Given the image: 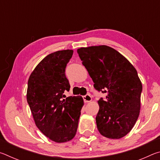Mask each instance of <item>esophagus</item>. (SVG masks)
Segmentation results:
<instances>
[{
  "label": "esophagus",
  "instance_id": "1",
  "mask_svg": "<svg viewBox=\"0 0 160 160\" xmlns=\"http://www.w3.org/2000/svg\"><path fill=\"white\" fill-rule=\"evenodd\" d=\"M83 99H84V102L85 103L90 102L92 101V97L90 95V94H86V95L83 96Z\"/></svg>",
  "mask_w": 160,
  "mask_h": 160
}]
</instances>
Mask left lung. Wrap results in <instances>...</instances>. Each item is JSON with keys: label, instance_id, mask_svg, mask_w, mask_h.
<instances>
[{"label": "left lung", "instance_id": "1", "mask_svg": "<svg viewBox=\"0 0 160 160\" xmlns=\"http://www.w3.org/2000/svg\"><path fill=\"white\" fill-rule=\"evenodd\" d=\"M97 90L107 93L98 101L97 129L103 136L119 139L131 131L139 116L142 90L137 70L128 59L106 45L77 50Z\"/></svg>", "mask_w": 160, "mask_h": 160}]
</instances>
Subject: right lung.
<instances>
[{"label":"right lung","instance_id":"1","mask_svg":"<svg viewBox=\"0 0 160 160\" xmlns=\"http://www.w3.org/2000/svg\"><path fill=\"white\" fill-rule=\"evenodd\" d=\"M73 51L51 53L32 72L28 80L27 100L35 124L48 138L58 143L70 141L76 134L80 111V96L66 97L70 84L65 70Z\"/></svg>","mask_w":160,"mask_h":160}]
</instances>
